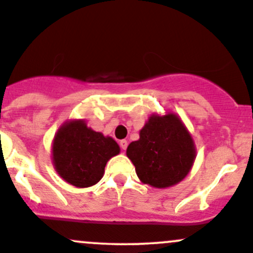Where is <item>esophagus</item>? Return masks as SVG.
<instances>
[{
	"instance_id": "obj_1",
	"label": "esophagus",
	"mask_w": 253,
	"mask_h": 253,
	"mask_svg": "<svg viewBox=\"0 0 253 253\" xmlns=\"http://www.w3.org/2000/svg\"><path fill=\"white\" fill-rule=\"evenodd\" d=\"M127 145H128V142H127L126 139H122V141H120V147L122 148V150H126Z\"/></svg>"
}]
</instances>
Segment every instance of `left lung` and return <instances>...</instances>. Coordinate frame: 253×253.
<instances>
[{"mask_svg":"<svg viewBox=\"0 0 253 253\" xmlns=\"http://www.w3.org/2000/svg\"><path fill=\"white\" fill-rule=\"evenodd\" d=\"M126 154L143 183L168 188L181 182L191 171L196 145L180 116L169 111L150 115L139 131V139L129 143Z\"/></svg>","mask_w":253,"mask_h":253,"instance_id":"1","label":"left lung"}]
</instances>
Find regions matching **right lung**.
I'll return each mask as SVG.
<instances>
[{
	"mask_svg": "<svg viewBox=\"0 0 253 253\" xmlns=\"http://www.w3.org/2000/svg\"><path fill=\"white\" fill-rule=\"evenodd\" d=\"M119 153L114 138L91 129L84 120H70L53 137L51 160L61 178L84 188L101 180L106 163Z\"/></svg>",
	"mask_w": 253,
	"mask_h": 253,
	"instance_id": "1",
	"label": "right lung"
}]
</instances>
